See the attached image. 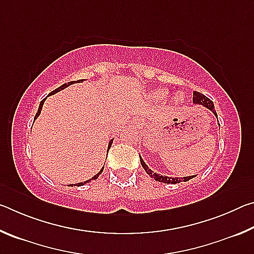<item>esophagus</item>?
<instances>
[{"mask_svg": "<svg viewBox=\"0 0 254 254\" xmlns=\"http://www.w3.org/2000/svg\"><path fill=\"white\" fill-rule=\"evenodd\" d=\"M134 124H135V126H137V127H141V126H142V121H141V120H135Z\"/></svg>", "mask_w": 254, "mask_h": 254, "instance_id": "1", "label": "esophagus"}]
</instances>
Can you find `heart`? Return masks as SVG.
<instances>
[{"mask_svg": "<svg viewBox=\"0 0 254 254\" xmlns=\"http://www.w3.org/2000/svg\"><path fill=\"white\" fill-rule=\"evenodd\" d=\"M169 95V91L167 88H156V89H152V91H150L148 96L151 101L153 102H163L167 100V97ZM185 101V95L184 93H177L174 97V102L176 104H182V103Z\"/></svg>", "mask_w": 254, "mask_h": 254, "instance_id": "1", "label": "heart"}]
</instances>
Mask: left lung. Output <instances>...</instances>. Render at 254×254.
Returning <instances> with one entry per match:
<instances>
[{
    "label": "left lung",
    "mask_w": 254,
    "mask_h": 254,
    "mask_svg": "<svg viewBox=\"0 0 254 254\" xmlns=\"http://www.w3.org/2000/svg\"><path fill=\"white\" fill-rule=\"evenodd\" d=\"M192 103H194L195 105H201L204 106L205 109H207L209 111L213 112V114L215 117L217 118V114H216V111L214 110V103L209 100L208 97H206L204 94H201L199 92H194L192 94ZM218 126H220V123H218ZM140 162H141V166L143 167V169L145 170V173H147L150 177L152 179L157 180L159 183H165V184H179L182 182H188L189 179H192L194 177H196V175L194 176H187V177H168V176H162V175H159L157 173H154L151 169L149 168L147 163L144 162V160L140 156Z\"/></svg>",
    "instance_id": "left-lung-1"
}]
</instances>
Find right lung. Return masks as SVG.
I'll use <instances>...</instances> for the list:
<instances>
[{
	"mask_svg": "<svg viewBox=\"0 0 254 254\" xmlns=\"http://www.w3.org/2000/svg\"><path fill=\"white\" fill-rule=\"evenodd\" d=\"M85 79H79V80H75V81H69V83H65V84H63L62 86H59L58 88H56L55 91H53L51 93H49V95L48 96H50V95H54V94H56V93H58V92H60V91H63V89H65V88H67L68 86H70V85H72V84H75V83H81V81H84ZM47 96V97H48ZM47 97L46 98H44V100H42L41 102H40V104H39V107H38V111H37V114H36V117H34V120L33 121H36V120L38 119V117H39L40 115V113H41V110H42V105H44V103H45V101L47 100ZM113 140L114 139H111L110 141H109V145H107V152H109V150H110V148L112 147V143H113ZM103 170H104V167H102V169L98 171V173L94 176V177H92L91 179H88V180H85L84 183H78V184H74V185H69V187H72V186H84V185H86V184H88V183H91V182H93V180H95V179H97L98 177H100V175L103 173Z\"/></svg>",
	"mask_w": 254,
	"mask_h": 254,
	"instance_id": "right-lung-1",
	"label": "right lung"
}]
</instances>
